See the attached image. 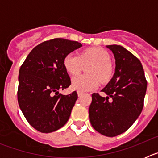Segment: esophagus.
I'll return each instance as SVG.
<instances>
[{
	"label": "esophagus",
	"mask_w": 158,
	"mask_h": 158,
	"mask_svg": "<svg viewBox=\"0 0 158 158\" xmlns=\"http://www.w3.org/2000/svg\"><path fill=\"white\" fill-rule=\"evenodd\" d=\"M82 94H83V93H81V92H80V91H78V92H77V95H78V96H82Z\"/></svg>",
	"instance_id": "esophagus-1"
}]
</instances>
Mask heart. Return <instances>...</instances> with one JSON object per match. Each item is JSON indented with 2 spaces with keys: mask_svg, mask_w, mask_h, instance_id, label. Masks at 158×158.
<instances>
[{
  "mask_svg": "<svg viewBox=\"0 0 158 158\" xmlns=\"http://www.w3.org/2000/svg\"><path fill=\"white\" fill-rule=\"evenodd\" d=\"M108 53L101 48L86 49L80 55L69 53L65 57L64 66L69 74L80 73L84 65L93 63L88 69L89 75H78L72 79V88L80 92L92 91L97 89L102 82L110 81L113 75V68L109 62Z\"/></svg>",
  "mask_w": 158,
  "mask_h": 158,
  "instance_id": "heart-1",
  "label": "heart"
}]
</instances>
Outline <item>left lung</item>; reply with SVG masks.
I'll use <instances>...</instances> for the list:
<instances>
[{
    "instance_id": "left-lung-1",
    "label": "left lung",
    "mask_w": 158,
    "mask_h": 158,
    "mask_svg": "<svg viewBox=\"0 0 158 158\" xmlns=\"http://www.w3.org/2000/svg\"><path fill=\"white\" fill-rule=\"evenodd\" d=\"M115 59V73L101 91L93 93L89 119L101 135L115 137L129 129L143 108L147 81L142 63L120 45H107Z\"/></svg>"
}]
</instances>
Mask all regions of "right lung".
I'll return each instance as SVG.
<instances>
[{
	"label": "right lung",
	"instance_id": "right-lung-1",
	"mask_svg": "<svg viewBox=\"0 0 158 158\" xmlns=\"http://www.w3.org/2000/svg\"><path fill=\"white\" fill-rule=\"evenodd\" d=\"M81 47L61 38L43 42L32 49L19 69V106L31 126L42 133L60 129L70 116L77 94L59 93L71 84L63 61Z\"/></svg>",
	"mask_w": 158,
	"mask_h": 158
}]
</instances>
